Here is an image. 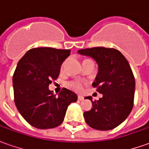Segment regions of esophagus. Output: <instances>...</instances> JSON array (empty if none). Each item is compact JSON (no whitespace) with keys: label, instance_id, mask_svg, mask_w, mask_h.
<instances>
[{"label":"esophagus","instance_id":"obj_1","mask_svg":"<svg viewBox=\"0 0 149 149\" xmlns=\"http://www.w3.org/2000/svg\"><path fill=\"white\" fill-rule=\"evenodd\" d=\"M78 100L82 101V100H84V97L83 96H81V95H79V96H78Z\"/></svg>","mask_w":149,"mask_h":149}]
</instances>
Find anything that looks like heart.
Segmentation results:
<instances>
[{"instance_id": "obj_1", "label": "heart", "mask_w": 149, "mask_h": 149, "mask_svg": "<svg viewBox=\"0 0 149 149\" xmlns=\"http://www.w3.org/2000/svg\"><path fill=\"white\" fill-rule=\"evenodd\" d=\"M71 89H74L76 91H82L83 90V84L81 82L79 81H74V82H70L68 84Z\"/></svg>"}]
</instances>
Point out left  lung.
Instances as JSON below:
<instances>
[{
  "mask_svg": "<svg viewBox=\"0 0 149 149\" xmlns=\"http://www.w3.org/2000/svg\"><path fill=\"white\" fill-rule=\"evenodd\" d=\"M80 54L94 58L99 72L92 84L103 95L99 100H91L92 109L84 113L86 123L97 130H110L118 127L129 115L134 106L135 79L128 60L113 48L94 47L79 49Z\"/></svg>",
  "mask_w": 149,
  "mask_h": 149,
  "instance_id": "1",
  "label": "left lung"
}]
</instances>
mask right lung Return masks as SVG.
Listing matches in <instances>:
<instances>
[{
    "label": "right lung",
    "instance_id": "obj_1",
    "mask_svg": "<svg viewBox=\"0 0 149 149\" xmlns=\"http://www.w3.org/2000/svg\"><path fill=\"white\" fill-rule=\"evenodd\" d=\"M70 54V49L33 48L17 64L12 79L15 104L26 122L36 129L60 125L68 106L77 101V95L71 90L63 88L55 96L49 89Z\"/></svg>",
    "mask_w": 149,
    "mask_h": 149
}]
</instances>
